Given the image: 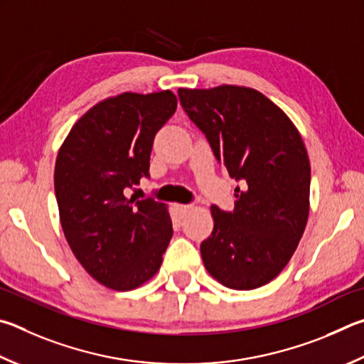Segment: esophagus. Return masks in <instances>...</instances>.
I'll return each instance as SVG.
<instances>
[{"label":"esophagus","mask_w":364,"mask_h":364,"mask_svg":"<svg viewBox=\"0 0 364 364\" xmlns=\"http://www.w3.org/2000/svg\"><path fill=\"white\" fill-rule=\"evenodd\" d=\"M175 207H176V210H178V213H180L181 216H184L191 208H193V205H188V203H176Z\"/></svg>","instance_id":"1"}]
</instances>
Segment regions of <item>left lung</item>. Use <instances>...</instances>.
<instances>
[{
    "mask_svg": "<svg viewBox=\"0 0 364 364\" xmlns=\"http://www.w3.org/2000/svg\"><path fill=\"white\" fill-rule=\"evenodd\" d=\"M188 116L235 188L232 213L211 207L213 230L200 253L208 274L230 289L274 280L291 259L310 210V162L299 130L256 89L223 84L178 89Z\"/></svg>",
    "mask_w": 364,
    "mask_h": 364,
    "instance_id": "8db88e82",
    "label": "left lung"
}]
</instances>
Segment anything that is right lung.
I'll list each match as a JSON object with an SVG mask.
<instances>
[{"label": "right lung", "mask_w": 364, "mask_h": 364, "mask_svg": "<svg viewBox=\"0 0 364 364\" xmlns=\"http://www.w3.org/2000/svg\"><path fill=\"white\" fill-rule=\"evenodd\" d=\"M176 105L171 90L108 97L77 119L58 149L54 186L65 239L109 289L130 291L153 279L173 235L167 205L125 193L149 176L154 136Z\"/></svg>", "instance_id": "obj_1"}]
</instances>
